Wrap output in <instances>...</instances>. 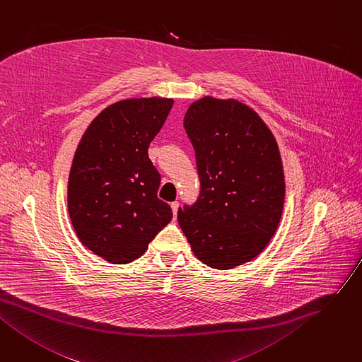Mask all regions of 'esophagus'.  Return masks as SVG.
<instances>
[{"instance_id": "esophagus-1", "label": "esophagus", "mask_w": 362, "mask_h": 362, "mask_svg": "<svg viewBox=\"0 0 362 362\" xmlns=\"http://www.w3.org/2000/svg\"><path fill=\"white\" fill-rule=\"evenodd\" d=\"M170 206H172V209H173V214H175V216L177 215V211H179V206H180V204L177 202V201H175V202H172L170 204Z\"/></svg>"}]
</instances>
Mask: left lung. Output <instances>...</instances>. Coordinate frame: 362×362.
Listing matches in <instances>:
<instances>
[{"label":"left lung","instance_id":"8db88e82","mask_svg":"<svg viewBox=\"0 0 362 362\" xmlns=\"http://www.w3.org/2000/svg\"><path fill=\"white\" fill-rule=\"evenodd\" d=\"M183 127L201 182L177 221L195 256L214 269L250 262L274 237L285 180L275 136L260 116L234 99L206 95L192 103Z\"/></svg>","mask_w":362,"mask_h":362}]
</instances>
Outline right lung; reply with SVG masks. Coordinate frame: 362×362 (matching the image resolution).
Masks as SVG:
<instances>
[{
	"instance_id": "1",
	"label": "right lung",
	"mask_w": 362,
	"mask_h": 362,
	"mask_svg": "<svg viewBox=\"0 0 362 362\" xmlns=\"http://www.w3.org/2000/svg\"><path fill=\"white\" fill-rule=\"evenodd\" d=\"M173 102H116L93 119L76 150L68 177L69 218L80 242L110 263L138 259L172 221V208L157 197L161 177L148 147Z\"/></svg>"
}]
</instances>
